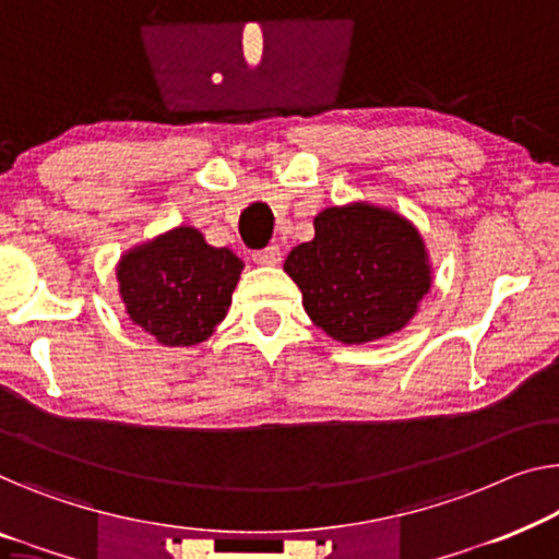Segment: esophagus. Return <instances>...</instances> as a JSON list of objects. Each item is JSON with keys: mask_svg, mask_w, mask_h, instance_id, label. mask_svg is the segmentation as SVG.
<instances>
[{"mask_svg": "<svg viewBox=\"0 0 559 559\" xmlns=\"http://www.w3.org/2000/svg\"><path fill=\"white\" fill-rule=\"evenodd\" d=\"M253 261L258 265H276V263H281V248L269 246V248H263V251H255Z\"/></svg>", "mask_w": 559, "mask_h": 559, "instance_id": "1", "label": "esophagus"}]
</instances>
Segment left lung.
<instances>
[{"mask_svg": "<svg viewBox=\"0 0 559 559\" xmlns=\"http://www.w3.org/2000/svg\"><path fill=\"white\" fill-rule=\"evenodd\" d=\"M316 236L286 258L316 326L344 344H364L406 326L429 290L421 236L402 215L354 203L326 207Z\"/></svg>", "mask_w": 559, "mask_h": 559, "instance_id": "obj_1", "label": "left lung"}]
</instances>
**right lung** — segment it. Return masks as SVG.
I'll use <instances>...</instances> for the list:
<instances>
[{"mask_svg":"<svg viewBox=\"0 0 559 559\" xmlns=\"http://www.w3.org/2000/svg\"><path fill=\"white\" fill-rule=\"evenodd\" d=\"M243 261L207 246L195 228H175L120 261L130 319L165 346H193L226 319Z\"/></svg>","mask_w":559,"mask_h":559,"instance_id":"right-lung-1","label":"right lung"}]
</instances>
